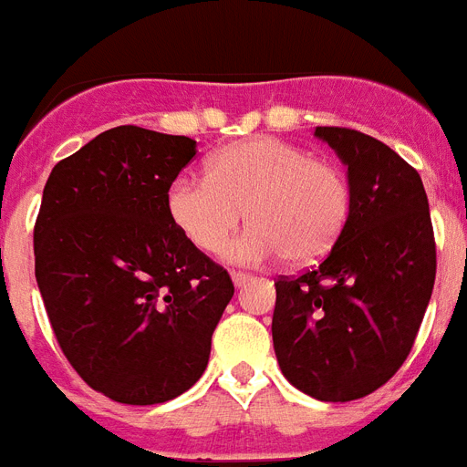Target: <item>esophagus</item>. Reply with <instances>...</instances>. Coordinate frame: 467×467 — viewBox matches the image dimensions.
Instances as JSON below:
<instances>
[{
    "label": "esophagus",
    "mask_w": 467,
    "mask_h": 467,
    "mask_svg": "<svg viewBox=\"0 0 467 467\" xmlns=\"http://www.w3.org/2000/svg\"><path fill=\"white\" fill-rule=\"evenodd\" d=\"M249 280H252V275H249V273H240V270H233L234 287H242V285H246Z\"/></svg>",
    "instance_id": "obj_1"
}]
</instances>
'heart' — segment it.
I'll list each match as a JSON object with an SVG mask.
<instances>
[{"instance_id":"1","label":"heart","mask_w":467,"mask_h":467,"mask_svg":"<svg viewBox=\"0 0 467 467\" xmlns=\"http://www.w3.org/2000/svg\"><path fill=\"white\" fill-rule=\"evenodd\" d=\"M168 213L192 244L218 252L242 218L252 221L225 249L233 264L287 256L308 264L330 252L351 213L342 168L275 137H252L218 149L209 175H180L168 190Z\"/></svg>"}]
</instances>
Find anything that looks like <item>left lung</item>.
Returning a JSON list of instances; mask_svg holds the SVG:
<instances>
[{"label":"left lung","mask_w":467,"mask_h":467,"mask_svg":"<svg viewBox=\"0 0 467 467\" xmlns=\"http://www.w3.org/2000/svg\"><path fill=\"white\" fill-rule=\"evenodd\" d=\"M347 166L351 213L313 270L275 282L282 375L318 401L368 397L397 373L430 304L437 252L413 166L370 135L316 128Z\"/></svg>","instance_id":"obj_1"}]
</instances>
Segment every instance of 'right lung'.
I'll list each match as a JSON object with an SVG mask.
<instances>
[{"label":"right lung","mask_w":467,"mask_h":467,"mask_svg":"<svg viewBox=\"0 0 467 467\" xmlns=\"http://www.w3.org/2000/svg\"><path fill=\"white\" fill-rule=\"evenodd\" d=\"M194 154L190 137L119 125L58 161L42 192L35 277L47 316L78 375L119 403L190 389L234 294L168 213Z\"/></svg>","instance_id":"right-lung-1"}]
</instances>
